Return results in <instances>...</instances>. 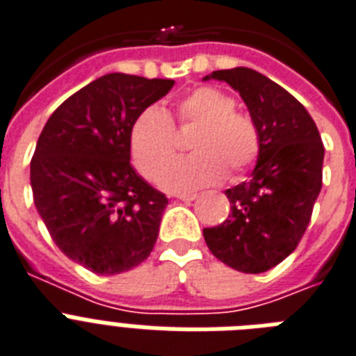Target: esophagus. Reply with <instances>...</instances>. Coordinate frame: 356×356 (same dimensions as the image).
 Here are the masks:
<instances>
[{"mask_svg": "<svg viewBox=\"0 0 356 356\" xmlns=\"http://www.w3.org/2000/svg\"><path fill=\"white\" fill-rule=\"evenodd\" d=\"M175 197L181 199V201H195L197 193H175Z\"/></svg>", "mask_w": 356, "mask_h": 356, "instance_id": "esophagus-1", "label": "esophagus"}]
</instances>
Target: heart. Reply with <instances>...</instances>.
I'll list each match as a JSON object with an SVG mask.
<instances>
[{
    "instance_id": "obj_1",
    "label": "heart",
    "mask_w": 356,
    "mask_h": 356,
    "mask_svg": "<svg viewBox=\"0 0 356 356\" xmlns=\"http://www.w3.org/2000/svg\"><path fill=\"white\" fill-rule=\"evenodd\" d=\"M181 129L190 135V157L168 165L177 152V133L163 109L148 108L135 120L129 135L133 164L146 179L159 177L168 192H192L219 183L225 173L238 177L258 159L261 148L258 124L247 113L236 111L232 97L216 88H197L175 104Z\"/></svg>"
}]
</instances>
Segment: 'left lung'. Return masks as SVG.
Returning <instances> with one entry per match:
<instances>
[{
    "instance_id": "1",
    "label": "left lung",
    "mask_w": 356,
    "mask_h": 356,
    "mask_svg": "<svg viewBox=\"0 0 356 356\" xmlns=\"http://www.w3.org/2000/svg\"><path fill=\"white\" fill-rule=\"evenodd\" d=\"M236 89L258 124L261 148L248 181L228 188L227 221L203 228L210 252L239 273L259 274L287 258L307 230L322 190L323 144L302 104L248 67L213 71L204 80Z\"/></svg>"
}]
</instances>
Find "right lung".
<instances>
[{
  "label": "right lung",
  "mask_w": 356,
  "mask_h": 356,
  "mask_svg": "<svg viewBox=\"0 0 356 356\" xmlns=\"http://www.w3.org/2000/svg\"><path fill=\"white\" fill-rule=\"evenodd\" d=\"M173 80L109 73L49 117L33 161L36 210L56 247L91 273L137 267L157 241L168 199L129 164V135Z\"/></svg>",
  "instance_id": "add662e5"
}]
</instances>
